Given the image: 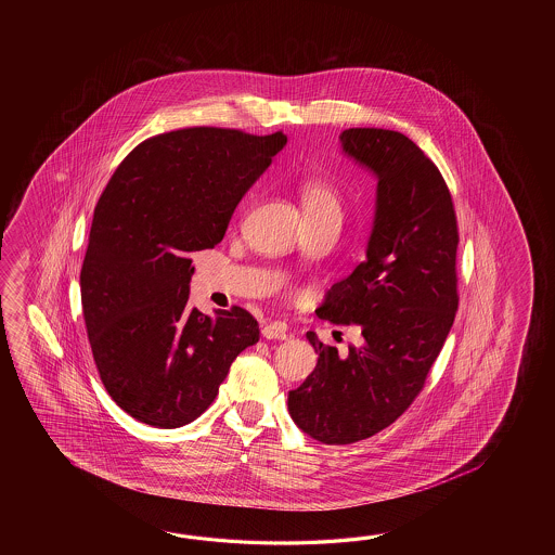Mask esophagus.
<instances>
[{
	"mask_svg": "<svg viewBox=\"0 0 555 555\" xmlns=\"http://www.w3.org/2000/svg\"><path fill=\"white\" fill-rule=\"evenodd\" d=\"M261 335L266 337V339H289L292 337V333L287 330V325L282 323V321H270V323H266L263 327H261Z\"/></svg>",
	"mask_w": 555,
	"mask_h": 555,
	"instance_id": "34e87169",
	"label": "esophagus"
}]
</instances>
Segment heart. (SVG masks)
<instances>
[{"label":"heart","instance_id":"b5f03b06","mask_svg":"<svg viewBox=\"0 0 555 555\" xmlns=\"http://www.w3.org/2000/svg\"><path fill=\"white\" fill-rule=\"evenodd\" d=\"M299 194H301V204H304L307 218H321V216L341 218L343 208L339 192L327 178H309L304 182Z\"/></svg>","mask_w":555,"mask_h":555}]
</instances>
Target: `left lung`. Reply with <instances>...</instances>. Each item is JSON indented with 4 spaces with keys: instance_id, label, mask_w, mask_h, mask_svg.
Instances as JSON below:
<instances>
[{
    "instance_id": "left-lung-1",
    "label": "left lung",
    "mask_w": 555,
    "mask_h": 555,
    "mask_svg": "<svg viewBox=\"0 0 555 555\" xmlns=\"http://www.w3.org/2000/svg\"><path fill=\"white\" fill-rule=\"evenodd\" d=\"M341 146L377 175V208L365 261L331 287L318 315L357 325L349 353L307 339L318 365L289 390L287 409L323 444H351L392 425L425 387L459 309V224L437 165L409 137L343 130Z\"/></svg>"
}]
</instances>
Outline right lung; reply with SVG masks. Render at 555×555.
Returning <instances> with one entry per match:
<instances>
[{
    "instance_id": "obj_1",
    "label": "right lung",
    "mask_w": 555,
    "mask_h": 555,
    "mask_svg": "<svg viewBox=\"0 0 555 555\" xmlns=\"http://www.w3.org/2000/svg\"><path fill=\"white\" fill-rule=\"evenodd\" d=\"M287 137L190 127L130 151L94 206L81 304L106 392L156 428L196 421L230 365L258 343L246 309L189 306L190 254L222 242L237 202Z\"/></svg>"
}]
</instances>
